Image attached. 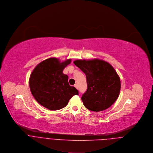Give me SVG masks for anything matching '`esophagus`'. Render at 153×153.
Wrapping results in <instances>:
<instances>
[{
    "label": "esophagus",
    "mask_w": 153,
    "mask_h": 153,
    "mask_svg": "<svg viewBox=\"0 0 153 153\" xmlns=\"http://www.w3.org/2000/svg\"><path fill=\"white\" fill-rule=\"evenodd\" d=\"M74 87L76 88H77V89H78V84H75V85H74Z\"/></svg>",
    "instance_id": "obj_1"
}]
</instances>
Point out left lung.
<instances>
[{
	"label": "left lung",
	"instance_id": "obj_1",
	"mask_svg": "<svg viewBox=\"0 0 153 153\" xmlns=\"http://www.w3.org/2000/svg\"><path fill=\"white\" fill-rule=\"evenodd\" d=\"M74 63L86 76L87 89L81 97L85 107L100 111L113 105L120 90V78L113 66L99 59H78Z\"/></svg>",
	"mask_w": 153,
	"mask_h": 153
}]
</instances>
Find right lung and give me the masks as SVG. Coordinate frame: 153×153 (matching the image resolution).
<instances>
[{
    "mask_svg": "<svg viewBox=\"0 0 153 153\" xmlns=\"http://www.w3.org/2000/svg\"><path fill=\"white\" fill-rule=\"evenodd\" d=\"M71 62V59L61 62L56 58H50L40 63L30 75L32 95L40 105L50 110L64 108L73 96L78 95V90L69 85L68 76L63 73Z\"/></svg>",
    "mask_w": 153,
    "mask_h": 153,
    "instance_id": "obj_1",
    "label": "right lung"
}]
</instances>
